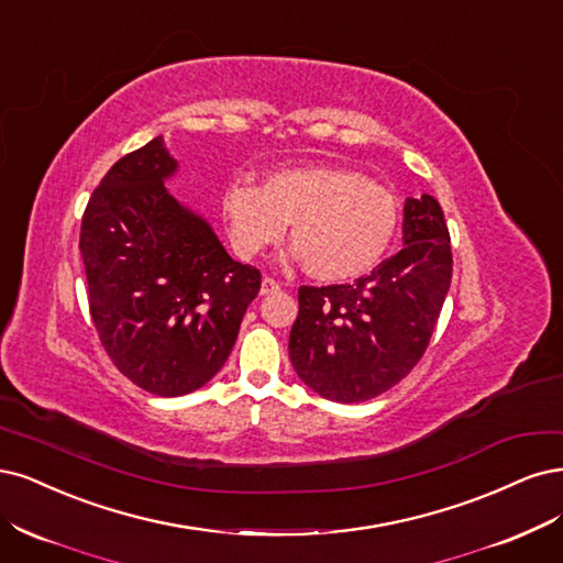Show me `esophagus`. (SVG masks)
Masks as SVG:
<instances>
[{"instance_id": "34e87169", "label": "esophagus", "mask_w": 563, "mask_h": 563, "mask_svg": "<svg viewBox=\"0 0 563 563\" xmlns=\"http://www.w3.org/2000/svg\"><path fill=\"white\" fill-rule=\"evenodd\" d=\"M278 289H280V283H278L276 278L266 276V278L262 280V289H260V292L266 297V295H274V292H278Z\"/></svg>"}]
</instances>
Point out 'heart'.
Here are the masks:
<instances>
[{
    "label": "heart",
    "mask_w": 563,
    "mask_h": 563,
    "mask_svg": "<svg viewBox=\"0 0 563 563\" xmlns=\"http://www.w3.org/2000/svg\"><path fill=\"white\" fill-rule=\"evenodd\" d=\"M222 220L241 260L289 239L308 274L324 283L372 271L400 227V198L362 173L316 163L280 168L262 187L231 183L222 194Z\"/></svg>",
    "instance_id": "heart-1"
}]
</instances>
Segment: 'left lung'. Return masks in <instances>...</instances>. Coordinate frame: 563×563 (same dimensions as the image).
<instances>
[{
  "label": "left lung",
  "mask_w": 563,
  "mask_h": 563,
  "mask_svg": "<svg viewBox=\"0 0 563 563\" xmlns=\"http://www.w3.org/2000/svg\"><path fill=\"white\" fill-rule=\"evenodd\" d=\"M405 247L353 285H301L289 332L299 378L334 402H365L419 365L451 285V239L438 198L405 203Z\"/></svg>",
  "instance_id": "left-lung-1"
}]
</instances>
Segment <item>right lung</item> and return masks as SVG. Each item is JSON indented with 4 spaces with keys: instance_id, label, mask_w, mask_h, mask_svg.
I'll return each mask as SVG.
<instances>
[{
    "instance_id": "1",
    "label": "right lung",
    "mask_w": 563,
    "mask_h": 563,
    "mask_svg": "<svg viewBox=\"0 0 563 563\" xmlns=\"http://www.w3.org/2000/svg\"><path fill=\"white\" fill-rule=\"evenodd\" d=\"M158 137L100 179L81 217L88 311L104 353L142 390L187 395L222 369L260 268L233 262L210 224L163 187Z\"/></svg>"
}]
</instances>
